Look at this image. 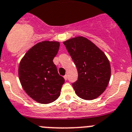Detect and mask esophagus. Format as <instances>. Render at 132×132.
Segmentation results:
<instances>
[{
	"label": "esophagus",
	"mask_w": 132,
	"mask_h": 132,
	"mask_svg": "<svg viewBox=\"0 0 132 132\" xmlns=\"http://www.w3.org/2000/svg\"><path fill=\"white\" fill-rule=\"evenodd\" d=\"M64 79H65V80H67V79H68V75H65V76H64Z\"/></svg>",
	"instance_id": "1"
}]
</instances>
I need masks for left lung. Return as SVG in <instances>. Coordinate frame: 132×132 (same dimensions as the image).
<instances>
[{
	"label": "left lung",
	"mask_w": 132,
	"mask_h": 132,
	"mask_svg": "<svg viewBox=\"0 0 132 132\" xmlns=\"http://www.w3.org/2000/svg\"><path fill=\"white\" fill-rule=\"evenodd\" d=\"M78 71V79L72 85L80 98L92 100L103 93L111 76L110 61L104 53L83 37L63 42Z\"/></svg>",
	"instance_id": "left-lung-1"
}]
</instances>
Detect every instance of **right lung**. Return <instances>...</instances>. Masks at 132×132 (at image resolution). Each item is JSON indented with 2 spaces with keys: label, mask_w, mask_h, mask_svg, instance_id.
<instances>
[{
  "label": "right lung",
  "mask_w": 132,
  "mask_h": 132,
  "mask_svg": "<svg viewBox=\"0 0 132 132\" xmlns=\"http://www.w3.org/2000/svg\"><path fill=\"white\" fill-rule=\"evenodd\" d=\"M59 46L57 41L39 43L26 53L19 64V77L22 88L40 103L55 101L65 83L53 61Z\"/></svg>",
  "instance_id": "add662e5"
}]
</instances>
